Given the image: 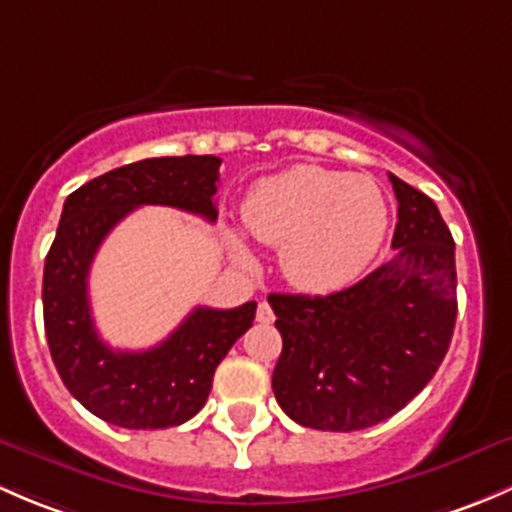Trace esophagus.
I'll use <instances>...</instances> for the list:
<instances>
[{"mask_svg": "<svg viewBox=\"0 0 512 512\" xmlns=\"http://www.w3.org/2000/svg\"><path fill=\"white\" fill-rule=\"evenodd\" d=\"M256 320H258V323H263V325H271L273 320H276V315H273L271 305H268L266 300H261V303H258V308H256Z\"/></svg>", "mask_w": 512, "mask_h": 512, "instance_id": "1", "label": "esophagus"}]
</instances>
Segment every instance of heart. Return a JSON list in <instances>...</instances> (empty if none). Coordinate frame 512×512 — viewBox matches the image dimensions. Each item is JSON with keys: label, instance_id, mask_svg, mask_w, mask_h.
<instances>
[{"label": "heart", "instance_id": "b5f03b06", "mask_svg": "<svg viewBox=\"0 0 512 512\" xmlns=\"http://www.w3.org/2000/svg\"><path fill=\"white\" fill-rule=\"evenodd\" d=\"M246 229L281 246L288 281L308 293H333L355 283L382 249L389 226L382 189L370 177L318 165H293L254 184L241 207ZM231 251L246 256L239 234Z\"/></svg>", "mask_w": 512, "mask_h": 512}]
</instances>
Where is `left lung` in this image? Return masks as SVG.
<instances>
[{
    "label": "left lung",
    "instance_id": "obj_1",
    "mask_svg": "<svg viewBox=\"0 0 512 512\" xmlns=\"http://www.w3.org/2000/svg\"><path fill=\"white\" fill-rule=\"evenodd\" d=\"M397 254L330 295L271 293L283 350L273 394L300 426L360 431L407 407L449 352L456 325L453 236L439 207L389 175Z\"/></svg>",
    "mask_w": 512,
    "mask_h": 512
}]
</instances>
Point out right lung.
<instances>
[{"label": "right lung", "mask_w": 512, "mask_h": 512, "mask_svg": "<svg viewBox=\"0 0 512 512\" xmlns=\"http://www.w3.org/2000/svg\"><path fill=\"white\" fill-rule=\"evenodd\" d=\"M221 160L150 157L100 175L63 204L44 263V328L68 392L98 419L123 429H167L207 404L214 370L254 325L256 303L194 308L160 345L113 350L100 340L88 303V271L105 236L142 204H162L217 221Z\"/></svg>", "instance_id": "add662e5"}]
</instances>
